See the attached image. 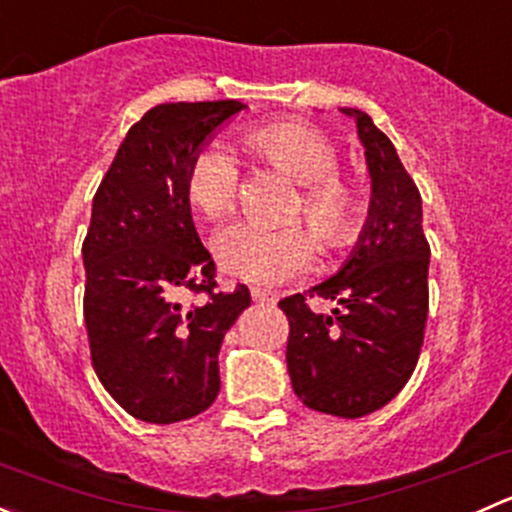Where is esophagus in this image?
Listing matches in <instances>:
<instances>
[{
	"instance_id": "esophagus-1",
	"label": "esophagus",
	"mask_w": 512,
	"mask_h": 512,
	"mask_svg": "<svg viewBox=\"0 0 512 512\" xmlns=\"http://www.w3.org/2000/svg\"><path fill=\"white\" fill-rule=\"evenodd\" d=\"M252 299L255 302H265V304H275L277 302V292H270V289H260V287H252Z\"/></svg>"
}]
</instances>
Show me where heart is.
<instances>
[{
    "label": "heart",
    "instance_id": "b5f03b06",
    "mask_svg": "<svg viewBox=\"0 0 512 512\" xmlns=\"http://www.w3.org/2000/svg\"><path fill=\"white\" fill-rule=\"evenodd\" d=\"M247 156L262 160L302 185V198L285 215L287 223L304 220L327 252H339L359 240L366 223V198L352 178L339 173L334 143L302 121H270L242 133ZM183 195L195 215L223 220L237 203V168L220 148H205L188 163ZM302 225L262 230L230 225L215 237L220 267L232 277L280 285L302 275L317 255V242Z\"/></svg>",
    "mask_w": 512,
    "mask_h": 512
}]
</instances>
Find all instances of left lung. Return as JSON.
Listing matches in <instances>:
<instances>
[{
	"label": "left lung",
	"mask_w": 512,
	"mask_h": 512,
	"mask_svg": "<svg viewBox=\"0 0 512 512\" xmlns=\"http://www.w3.org/2000/svg\"><path fill=\"white\" fill-rule=\"evenodd\" d=\"M354 118L371 178L369 215L342 270L280 302L289 319L287 371L294 394L322 414L359 418L389 404L416 369L428 314V247L421 193L394 143L369 113ZM332 298L312 313L306 294Z\"/></svg>",
	"instance_id": "1"
}]
</instances>
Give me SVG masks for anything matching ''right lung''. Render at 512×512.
<instances>
[{
    "label": "right lung",
    "mask_w": 512,
    "mask_h": 512,
    "mask_svg": "<svg viewBox=\"0 0 512 512\" xmlns=\"http://www.w3.org/2000/svg\"><path fill=\"white\" fill-rule=\"evenodd\" d=\"M240 101L160 103L123 138L84 240V319L103 389L133 418L175 423L220 391L218 354L250 289L218 292L215 262L183 195L188 163ZM188 293L206 297L185 305Z\"/></svg>",
    "instance_id": "obj_1"
}]
</instances>
